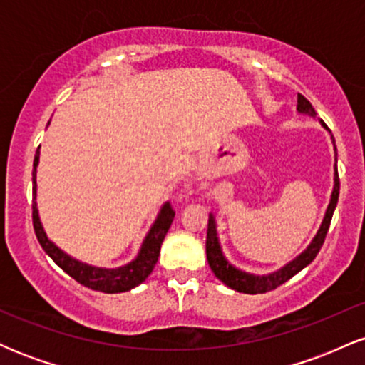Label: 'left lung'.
Masks as SVG:
<instances>
[{
    "mask_svg": "<svg viewBox=\"0 0 365 365\" xmlns=\"http://www.w3.org/2000/svg\"><path fill=\"white\" fill-rule=\"evenodd\" d=\"M297 111H299L300 115L316 116V110H314L312 104L309 103L302 94H299V98H297ZM321 125L326 130H329L322 120H321ZM331 140H333L334 144L333 135H331ZM334 153H336V148H334ZM334 156H336V154H334ZM338 195H340V180H338L336 165H334V185H333V192H331L328 209H326L324 217H322V223L319 226V230H317V233L311 240V244L305 247L302 252L297 255L295 259H292L290 262H287L283 267H279V269H276L273 273H267V274L245 273V271L238 269V267L233 266L232 262H228V259L225 257L223 250H221L220 238H217L215 215H209L207 238H206V254H207L209 267H211V271L215 273L217 279H221L226 287H230L235 292L255 295V293H266V292L274 290V288H278L279 284H283L284 282H288V279L293 278L297 273H300L304 267H307L309 264L316 259V255L319 254L321 247L324 244L326 233H328L334 207H336L338 204Z\"/></svg>",
    "mask_w": 365,
    "mask_h": 365,
    "instance_id": "obj_1",
    "label": "left lung"
}]
</instances>
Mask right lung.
Instances as JSON below:
<instances>
[{"instance_id": "right-lung-1", "label": "right lung", "mask_w": 365, "mask_h": 365, "mask_svg": "<svg viewBox=\"0 0 365 365\" xmlns=\"http://www.w3.org/2000/svg\"><path fill=\"white\" fill-rule=\"evenodd\" d=\"M39 149H37L34 156V170H32V183H34V187H32V197H34V202H32V223H34L36 237L37 240H39L41 247L44 249V252L48 254L66 274L72 276L75 282H78L87 288H92V290L104 293H121L132 290V288L139 287L142 282H145V278L153 273L154 266H156L161 244L163 240H165L166 233H168L171 223H173L175 211L171 209L170 202H165L161 209H159L156 220H154L153 226H150L148 235L142 240L139 254L135 255V259H132L128 264H123V266L120 267L91 266V264L78 261V259L66 254L65 250H61L60 247L54 244L53 240H49L48 235H46L36 202V173L37 165H39Z\"/></svg>"}]
</instances>
